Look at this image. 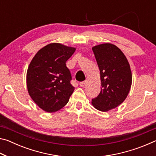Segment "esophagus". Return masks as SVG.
Here are the masks:
<instances>
[{"label": "esophagus", "mask_w": 156, "mask_h": 156, "mask_svg": "<svg viewBox=\"0 0 156 156\" xmlns=\"http://www.w3.org/2000/svg\"><path fill=\"white\" fill-rule=\"evenodd\" d=\"M79 84H80V87H84V85L86 84V81H83V82H80V83H79Z\"/></svg>", "instance_id": "1"}]
</instances>
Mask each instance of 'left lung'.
<instances>
[{
    "label": "left lung",
    "instance_id": "1",
    "mask_svg": "<svg viewBox=\"0 0 156 156\" xmlns=\"http://www.w3.org/2000/svg\"><path fill=\"white\" fill-rule=\"evenodd\" d=\"M92 50L100 69L102 87L91 104L98 110L108 112L122 103L128 96L132 83L130 65L115 44H100Z\"/></svg>",
    "mask_w": 156,
    "mask_h": 156
}]
</instances>
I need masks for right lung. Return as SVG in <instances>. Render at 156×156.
<instances>
[{
	"instance_id": "add662e5",
	"label": "right lung",
	"mask_w": 156,
	"mask_h": 156,
	"mask_svg": "<svg viewBox=\"0 0 156 156\" xmlns=\"http://www.w3.org/2000/svg\"><path fill=\"white\" fill-rule=\"evenodd\" d=\"M75 51V47L50 43L39 50L29 65L28 93L44 112L52 113L62 109L74 91L66 62Z\"/></svg>"
}]
</instances>
